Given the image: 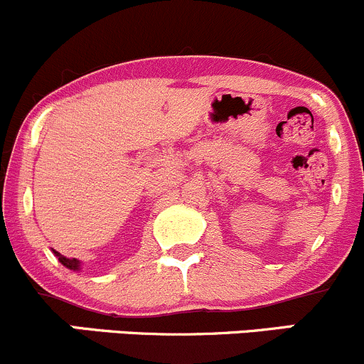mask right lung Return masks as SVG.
<instances>
[{"label":"right lung","mask_w":364,"mask_h":364,"mask_svg":"<svg viewBox=\"0 0 364 364\" xmlns=\"http://www.w3.org/2000/svg\"><path fill=\"white\" fill-rule=\"evenodd\" d=\"M52 251H53V255H55L57 258H59V262L63 263L64 267H66V269L75 270V272H78V270H82V262H80V259H76V258H66V256H63V255H60V252H57L55 250H52Z\"/></svg>","instance_id":"add662e5"}]
</instances>
